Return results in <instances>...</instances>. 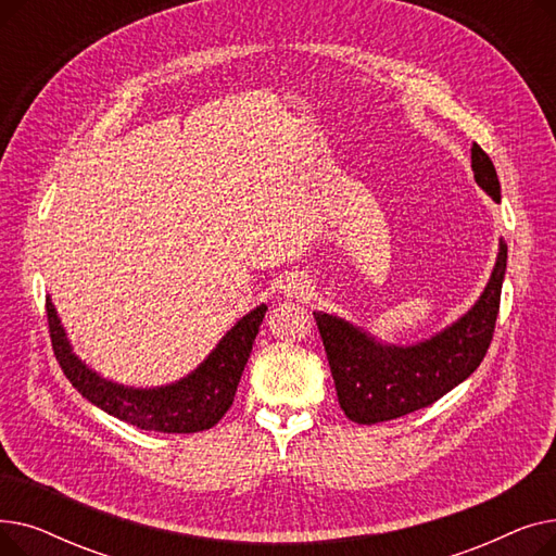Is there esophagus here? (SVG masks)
<instances>
[{
    "mask_svg": "<svg viewBox=\"0 0 556 556\" xmlns=\"http://www.w3.org/2000/svg\"><path fill=\"white\" fill-rule=\"evenodd\" d=\"M281 290L288 298H302L304 293H308V283L302 277H286Z\"/></svg>",
    "mask_w": 556,
    "mask_h": 556,
    "instance_id": "1",
    "label": "esophagus"
}]
</instances>
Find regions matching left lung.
Wrapping results in <instances>:
<instances>
[{
	"label": "left lung",
	"mask_w": 556,
	"mask_h": 556,
	"mask_svg": "<svg viewBox=\"0 0 556 556\" xmlns=\"http://www.w3.org/2000/svg\"><path fill=\"white\" fill-rule=\"evenodd\" d=\"M471 168L476 182L501 202L498 173L478 143L471 149ZM505 270L507 245L501 239L498 258L478 302L444 331L405 346L376 340L338 315L313 313L344 415L365 426L390 421L432 405L466 381L491 344Z\"/></svg>",
	"instance_id": "1"
}]
</instances>
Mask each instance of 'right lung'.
Returning a JSON list of instances; mask_svg holds the SVG:
<instances>
[{
    "mask_svg": "<svg viewBox=\"0 0 556 556\" xmlns=\"http://www.w3.org/2000/svg\"><path fill=\"white\" fill-rule=\"evenodd\" d=\"M268 306L261 304L243 315L191 374L160 388H128L103 378L74 352L51 298L47 319L55 361L70 383L103 413L155 432H200L216 426L231 407L254 338Z\"/></svg>",
    "mask_w": 556,
    "mask_h": 556,
    "instance_id": "1",
    "label": "right lung"
}]
</instances>
